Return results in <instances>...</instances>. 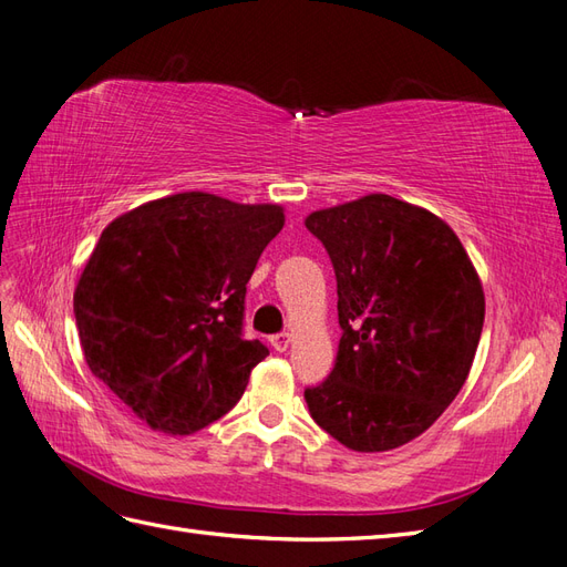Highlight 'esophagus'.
Instances as JSON below:
<instances>
[{
	"mask_svg": "<svg viewBox=\"0 0 567 567\" xmlns=\"http://www.w3.org/2000/svg\"><path fill=\"white\" fill-rule=\"evenodd\" d=\"M289 343H292V336H289V333H275V336H270V346L278 350V352H285L289 348Z\"/></svg>",
	"mask_w": 567,
	"mask_h": 567,
	"instance_id": "obj_1",
	"label": "esophagus"
}]
</instances>
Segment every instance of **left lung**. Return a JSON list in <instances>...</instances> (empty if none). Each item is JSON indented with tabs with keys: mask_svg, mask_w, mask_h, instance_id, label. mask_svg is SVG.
Returning a JSON list of instances; mask_svg holds the SVG:
<instances>
[{
	"mask_svg": "<svg viewBox=\"0 0 567 567\" xmlns=\"http://www.w3.org/2000/svg\"><path fill=\"white\" fill-rule=\"evenodd\" d=\"M307 229L338 282L336 367L305 399L354 452L423 434L462 391L485 319L478 272L446 221L384 193L319 209Z\"/></svg>",
	"mask_w": 567,
	"mask_h": 567,
	"instance_id": "1",
	"label": "left lung"
}]
</instances>
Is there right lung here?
Returning <instances> with one entry per match:
<instances>
[{
    "label": "right lung",
    "instance_id": "obj_1",
    "mask_svg": "<svg viewBox=\"0 0 567 567\" xmlns=\"http://www.w3.org/2000/svg\"><path fill=\"white\" fill-rule=\"evenodd\" d=\"M285 224L280 205L200 190L144 203L103 229L74 289L89 370L152 430L229 413L266 360L244 338L246 282Z\"/></svg>",
    "mask_w": 567,
    "mask_h": 567
}]
</instances>
